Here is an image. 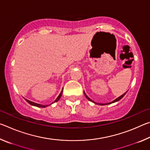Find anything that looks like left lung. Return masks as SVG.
I'll return each instance as SVG.
<instances>
[{
	"instance_id": "8db88e82",
	"label": "left lung",
	"mask_w": 150,
	"mask_h": 150,
	"mask_svg": "<svg viewBox=\"0 0 150 150\" xmlns=\"http://www.w3.org/2000/svg\"><path fill=\"white\" fill-rule=\"evenodd\" d=\"M127 93V91H126V92L125 93H124L123 94V95H122L121 96H119V97H118L117 98H116V99L115 100H114L113 101H112V102H110V103H106V104H102V103H100V104H99V103H95V102H94V101L93 100H91V98H88V96L87 95H86V94H85V93L84 92V94H85V97L86 98H87V99L88 100H90V101H91V102H93V103H95V104H96V105H109V104H112V103H116V102H117V101H118V100H120V99H121V98H122L123 97V96H124V95H126V93Z\"/></svg>"
}]
</instances>
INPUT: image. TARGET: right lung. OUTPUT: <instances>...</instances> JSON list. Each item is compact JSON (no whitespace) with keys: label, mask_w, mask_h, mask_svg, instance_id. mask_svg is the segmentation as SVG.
I'll return each mask as SVG.
<instances>
[{"label":"right lung","mask_w":150,"mask_h":150,"mask_svg":"<svg viewBox=\"0 0 150 150\" xmlns=\"http://www.w3.org/2000/svg\"><path fill=\"white\" fill-rule=\"evenodd\" d=\"M62 93H63V89H62V91H61V93H60V94L59 95V96H57V98L56 99H55V100H54V103H52V104H53V103H56V102H57L58 100H59V99H60V98H61V96H62ZM26 100L28 103L30 105H32V106H38V107H41V108H45V107H46V106H48L49 105H40V104H38V103H34V102H32V101H30V100H28V99H25ZM52 104H50V105H52Z\"/></svg>","instance_id":"obj_1"}]
</instances>
